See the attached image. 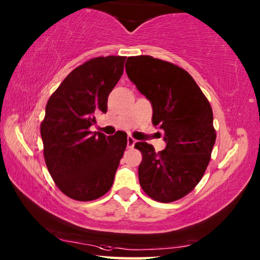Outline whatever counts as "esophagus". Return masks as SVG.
<instances>
[{"label": "esophagus", "mask_w": 260, "mask_h": 260, "mask_svg": "<svg viewBox=\"0 0 260 260\" xmlns=\"http://www.w3.org/2000/svg\"><path fill=\"white\" fill-rule=\"evenodd\" d=\"M135 142H136L135 139L132 138V136H128V138H127V148H133Z\"/></svg>", "instance_id": "34e87169"}]
</instances>
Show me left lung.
<instances>
[{"mask_svg": "<svg viewBox=\"0 0 260 260\" xmlns=\"http://www.w3.org/2000/svg\"><path fill=\"white\" fill-rule=\"evenodd\" d=\"M126 73L152 106V124L165 132L166 149L157 153L146 142L139 181L153 200L168 204L188 194L210 161L216 141L209 101L187 72L150 55L129 56Z\"/></svg>", "mask_w": 260, "mask_h": 260, "instance_id": "1", "label": "left lung"}]
</instances>
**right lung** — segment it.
<instances>
[{
	"mask_svg": "<svg viewBox=\"0 0 260 260\" xmlns=\"http://www.w3.org/2000/svg\"><path fill=\"white\" fill-rule=\"evenodd\" d=\"M126 56H99L75 68L45 108L41 124L46 167L59 190L77 201L99 199L110 190L127 145V134L91 132L119 81Z\"/></svg>",
	"mask_w": 260,
	"mask_h": 260,
	"instance_id": "1",
	"label": "right lung"
}]
</instances>
